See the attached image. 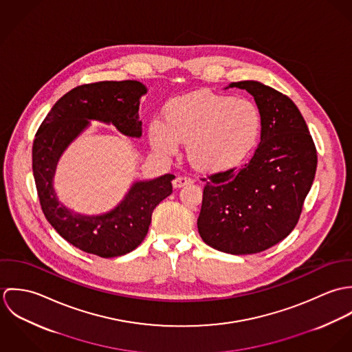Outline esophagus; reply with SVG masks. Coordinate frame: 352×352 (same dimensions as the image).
<instances>
[{
    "label": "esophagus",
    "mask_w": 352,
    "mask_h": 352,
    "mask_svg": "<svg viewBox=\"0 0 352 352\" xmlns=\"http://www.w3.org/2000/svg\"><path fill=\"white\" fill-rule=\"evenodd\" d=\"M191 183H194L192 182V179H190V177H186V176H177L175 180H173V187L175 188H182V187H184V186H188V184H191Z\"/></svg>",
    "instance_id": "esophagus-1"
}]
</instances>
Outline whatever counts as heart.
Returning <instances> with one entry per match:
<instances>
[{"label":"heart","mask_w":352,"mask_h":352,"mask_svg":"<svg viewBox=\"0 0 352 352\" xmlns=\"http://www.w3.org/2000/svg\"><path fill=\"white\" fill-rule=\"evenodd\" d=\"M261 116L247 99L197 92L175 98L164 107V123L151 120L154 151L170 155L187 142V157L203 172H221L240 164L260 135Z\"/></svg>","instance_id":"1"}]
</instances>
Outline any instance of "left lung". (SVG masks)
Here are the masks:
<instances>
[{
  "label": "left lung",
  "mask_w": 352,
  "mask_h": 352,
  "mask_svg": "<svg viewBox=\"0 0 352 352\" xmlns=\"http://www.w3.org/2000/svg\"><path fill=\"white\" fill-rule=\"evenodd\" d=\"M251 94L261 116L260 144L241 169L208 176L198 230L217 251H265L296 228L317 168V151L297 105L258 81L232 82Z\"/></svg>",
  "instance_id": "8db88e82"
}]
</instances>
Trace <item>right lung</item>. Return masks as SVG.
<instances>
[{
    "mask_svg": "<svg viewBox=\"0 0 352 352\" xmlns=\"http://www.w3.org/2000/svg\"><path fill=\"white\" fill-rule=\"evenodd\" d=\"M146 87L134 80L80 85L56 101L32 146V170L42 210L51 226L67 243L100 257L135 250L146 237L155 206L172 194L173 175L135 182L124 199L100 215H82L58 201L52 180L65 149L89 126V120L113 124L122 134L140 138V99Z\"/></svg>",
    "mask_w": 352,
    "mask_h": 352,
    "instance_id": "add662e5",
    "label": "right lung"
}]
</instances>
